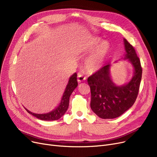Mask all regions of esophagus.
<instances>
[{
	"instance_id": "1",
	"label": "esophagus",
	"mask_w": 157,
	"mask_h": 157,
	"mask_svg": "<svg viewBox=\"0 0 157 157\" xmlns=\"http://www.w3.org/2000/svg\"><path fill=\"white\" fill-rule=\"evenodd\" d=\"M85 79H86V77H85L81 72H79L78 74V83H81V82H83Z\"/></svg>"
}]
</instances>
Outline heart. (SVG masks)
I'll return each mask as SVG.
<instances>
[{
  "label": "heart",
  "mask_w": 157,
  "mask_h": 157,
  "mask_svg": "<svg viewBox=\"0 0 157 157\" xmlns=\"http://www.w3.org/2000/svg\"><path fill=\"white\" fill-rule=\"evenodd\" d=\"M85 52L90 53L85 60L84 68L90 74L99 71L104 65L110 51V44L102 39L96 37L85 45Z\"/></svg>",
  "instance_id": "b5f03b06"
}]
</instances>
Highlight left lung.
<instances>
[{
  "mask_svg": "<svg viewBox=\"0 0 157 157\" xmlns=\"http://www.w3.org/2000/svg\"><path fill=\"white\" fill-rule=\"evenodd\" d=\"M126 51L123 59L128 60L134 67V76L127 84L117 86L110 75L111 64L104 66L88 78L91 90L90 107L98 117L102 119L117 118L134 104L142 78L141 62L135 49L124 39Z\"/></svg>",
  "mask_w": 157,
  "mask_h": 157,
  "instance_id": "1",
  "label": "left lung"
}]
</instances>
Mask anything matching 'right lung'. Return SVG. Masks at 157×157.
I'll return each instance as SVG.
<instances>
[{
    "instance_id": "right-lung-1",
    "label": "right lung",
    "mask_w": 157,
    "mask_h": 157,
    "mask_svg": "<svg viewBox=\"0 0 157 157\" xmlns=\"http://www.w3.org/2000/svg\"><path fill=\"white\" fill-rule=\"evenodd\" d=\"M78 86V81H77V74L75 72L69 78L68 84L65 88V92L63 94V97L62 98L61 102L59 105L55 108L53 111L45 113V114H36L32 113L26 109L27 111L31 114L33 116L36 117L38 119L44 121H54L59 120L60 118L67 111L69 108V97L71 94L73 92L74 90Z\"/></svg>"
}]
</instances>
